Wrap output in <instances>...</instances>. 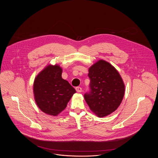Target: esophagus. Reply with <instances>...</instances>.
<instances>
[{"label": "esophagus", "mask_w": 158, "mask_h": 158, "mask_svg": "<svg viewBox=\"0 0 158 158\" xmlns=\"http://www.w3.org/2000/svg\"><path fill=\"white\" fill-rule=\"evenodd\" d=\"M76 91H77V93H81V92H82V88H81V87H76Z\"/></svg>", "instance_id": "obj_1"}]
</instances>
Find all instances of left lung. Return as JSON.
<instances>
[{"label": "left lung", "instance_id": "1", "mask_svg": "<svg viewBox=\"0 0 158 158\" xmlns=\"http://www.w3.org/2000/svg\"><path fill=\"white\" fill-rule=\"evenodd\" d=\"M89 91L84 99L92 111L100 118L115 111L124 95V84L119 73L109 62L100 60L89 69Z\"/></svg>", "mask_w": 158, "mask_h": 158}]
</instances>
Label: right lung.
Listing matches in <instances>:
<instances>
[{
  "mask_svg": "<svg viewBox=\"0 0 158 158\" xmlns=\"http://www.w3.org/2000/svg\"><path fill=\"white\" fill-rule=\"evenodd\" d=\"M62 71L57 65H48L34 81L36 104L42 111L49 115L57 116L76 92L68 81L62 78Z\"/></svg>",
  "mask_w": 158,
  "mask_h": 158,
  "instance_id": "right-lung-1",
  "label": "right lung"
}]
</instances>
